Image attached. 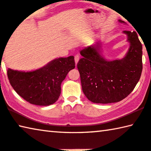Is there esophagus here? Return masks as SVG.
Returning <instances> with one entry per match:
<instances>
[{
    "mask_svg": "<svg viewBox=\"0 0 151 151\" xmlns=\"http://www.w3.org/2000/svg\"><path fill=\"white\" fill-rule=\"evenodd\" d=\"M74 59H75L76 64H77L78 62L79 61V59H80V56L78 55H76L75 57H74Z\"/></svg>",
    "mask_w": 151,
    "mask_h": 151,
    "instance_id": "34e87169",
    "label": "esophagus"
}]
</instances>
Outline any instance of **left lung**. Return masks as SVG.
<instances>
[{
  "mask_svg": "<svg viewBox=\"0 0 151 151\" xmlns=\"http://www.w3.org/2000/svg\"><path fill=\"white\" fill-rule=\"evenodd\" d=\"M124 23V21L119 20ZM130 44L125 57L109 61L101 55V45L97 42L80 51L83 57L77 68L82 91L94 103H117L133 91L142 71V46L136 32L124 31Z\"/></svg>",
  "mask_w": 151,
  "mask_h": 151,
  "instance_id": "obj_1",
  "label": "left lung"
}]
</instances>
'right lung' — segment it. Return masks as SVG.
Returning <instances> with one entry per match:
<instances>
[{
    "instance_id": "obj_1",
    "label": "right lung",
    "mask_w": 151,
    "mask_h": 151,
    "mask_svg": "<svg viewBox=\"0 0 151 151\" xmlns=\"http://www.w3.org/2000/svg\"><path fill=\"white\" fill-rule=\"evenodd\" d=\"M75 68L73 56L59 58L32 71L8 69L7 76L15 91L32 105L48 106L61 94V84L69 71Z\"/></svg>"
}]
</instances>
